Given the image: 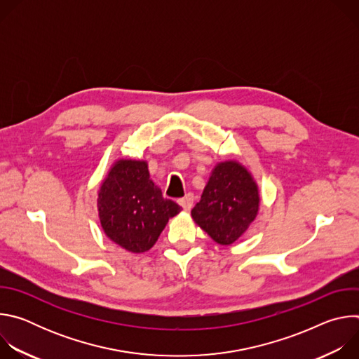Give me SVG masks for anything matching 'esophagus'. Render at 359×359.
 Segmentation results:
<instances>
[{
	"label": "esophagus",
	"instance_id": "esophagus-1",
	"mask_svg": "<svg viewBox=\"0 0 359 359\" xmlns=\"http://www.w3.org/2000/svg\"><path fill=\"white\" fill-rule=\"evenodd\" d=\"M177 201H179V204H180V206L183 208V210H184V212H189V210L191 209V206H193L194 197H193V194H191V193H189V194H186L184 197L179 198Z\"/></svg>",
	"mask_w": 359,
	"mask_h": 359
}]
</instances>
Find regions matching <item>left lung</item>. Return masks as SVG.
Instances as JSON below:
<instances>
[{
    "label": "left lung",
    "mask_w": 359,
    "mask_h": 359,
    "mask_svg": "<svg viewBox=\"0 0 359 359\" xmlns=\"http://www.w3.org/2000/svg\"><path fill=\"white\" fill-rule=\"evenodd\" d=\"M259 209L260 193L252 175L240 162L226 161L212 170L191 217L217 244L230 245L248 230Z\"/></svg>",
    "instance_id": "1"
}]
</instances>
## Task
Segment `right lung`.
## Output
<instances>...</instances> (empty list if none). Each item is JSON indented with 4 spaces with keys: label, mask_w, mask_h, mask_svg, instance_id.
<instances>
[{
    "label": "right lung",
    "mask_w": 359,
    "mask_h": 359,
    "mask_svg": "<svg viewBox=\"0 0 359 359\" xmlns=\"http://www.w3.org/2000/svg\"><path fill=\"white\" fill-rule=\"evenodd\" d=\"M104 233L129 252L140 254L158 241L169 219L182 208L150 179L146 161L118 159L97 190Z\"/></svg>",
    "instance_id": "right-lung-1"
}]
</instances>
